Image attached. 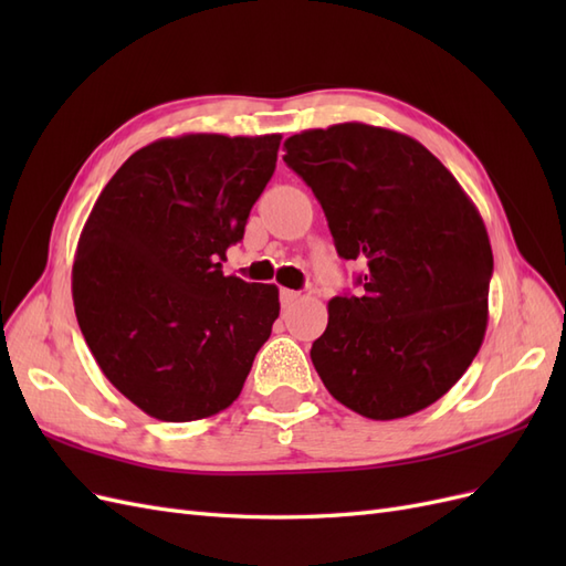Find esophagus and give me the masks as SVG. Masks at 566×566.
I'll return each mask as SVG.
<instances>
[{
	"instance_id": "obj_1",
	"label": "esophagus",
	"mask_w": 566,
	"mask_h": 566,
	"mask_svg": "<svg viewBox=\"0 0 566 566\" xmlns=\"http://www.w3.org/2000/svg\"><path fill=\"white\" fill-rule=\"evenodd\" d=\"M300 293H295V290H287V287H283L281 290V304L285 306V310H287V306H293L295 302H300Z\"/></svg>"
}]
</instances>
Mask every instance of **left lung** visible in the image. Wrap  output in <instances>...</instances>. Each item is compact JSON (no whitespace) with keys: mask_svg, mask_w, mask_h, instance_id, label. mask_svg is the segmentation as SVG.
<instances>
[{"mask_svg":"<svg viewBox=\"0 0 566 566\" xmlns=\"http://www.w3.org/2000/svg\"><path fill=\"white\" fill-rule=\"evenodd\" d=\"M283 160L312 186L361 293L328 302L312 361L333 397L370 420L441 399L484 342L493 252L455 177L410 136L364 123L306 129Z\"/></svg>","mask_w":566,"mask_h":566,"instance_id":"obj_1","label":"left lung"}]
</instances>
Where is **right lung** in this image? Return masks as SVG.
Listing matches in <instances>:
<instances>
[{"mask_svg": "<svg viewBox=\"0 0 566 566\" xmlns=\"http://www.w3.org/2000/svg\"><path fill=\"white\" fill-rule=\"evenodd\" d=\"M281 134L167 136L94 202L73 264L80 331L111 385L165 422L217 416L241 394L279 318V287L224 276Z\"/></svg>", "mask_w": 566, "mask_h": 566, "instance_id": "obj_1", "label": "right lung"}]
</instances>
